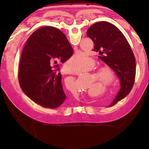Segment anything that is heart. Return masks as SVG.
I'll return each mask as SVG.
<instances>
[{
    "mask_svg": "<svg viewBox=\"0 0 149 149\" xmlns=\"http://www.w3.org/2000/svg\"><path fill=\"white\" fill-rule=\"evenodd\" d=\"M95 65V61L92 58H90L87 54L79 52L73 55L66 63L69 71L74 73L81 72L86 66V70H90ZM92 80L98 82L105 88L109 90L116 86L117 77L113 69L107 65L101 66L92 74ZM102 92V90L98 91L97 94Z\"/></svg>",
    "mask_w": 149,
    "mask_h": 149,
    "instance_id": "1",
    "label": "heart"
}]
</instances>
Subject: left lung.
I'll return each instance as SVG.
<instances>
[{"instance_id":"8db88e82","label":"left lung","mask_w":149,"mask_h":149,"mask_svg":"<svg viewBox=\"0 0 149 149\" xmlns=\"http://www.w3.org/2000/svg\"><path fill=\"white\" fill-rule=\"evenodd\" d=\"M86 34L93 42V50L100 54L99 58L120 79L121 88L113 105L127 96L133 86L136 66L134 54L123 33L109 22H97L89 27Z\"/></svg>"}]
</instances>
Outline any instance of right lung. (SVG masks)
Masks as SVG:
<instances>
[{"mask_svg": "<svg viewBox=\"0 0 149 149\" xmlns=\"http://www.w3.org/2000/svg\"><path fill=\"white\" fill-rule=\"evenodd\" d=\"M72 54V47L61 31L45 26L34 31L25 44L19 65L18 81L24 93L45 108L66 104L56 64L67 61ZM53 64L56 65L52 68Z\"/></svg>", "mask_w": 149, "mask_h": 149, "instance_id": "add662e5", "label": "right lung"}]
</instances>
